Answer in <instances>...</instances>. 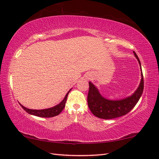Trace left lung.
Here are the masks:
<instances>
[{
    "label": "left lung",
    "mask_w": 159,
    "mask_h": 159,
    "mask_svg": "<svg viewBox=\"0 0 159 159\" xmlns=\"http://www.w3.org/2000/svg\"><path fill=\"white\" fill-rule=\"evenodd\" d=\"M133 52L140 64L142 78L139 86L132 95L120 100H109L101 95L95 85L91 82L89 83L88 106L93 114L99 118L109 120L127 114L134 107L142 95L144 89V79L141 64L137 54L134 52Z\"/></svg>",
    "instance_id": "left-lung-1"
}]
</instances>
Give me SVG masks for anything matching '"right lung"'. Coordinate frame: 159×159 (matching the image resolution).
I'll return each instance as SVG.
<instances>
[{
    "instance_id": "right-lung-1",
    "label": "right lung",
    "mask_w": 159,
    "mask_h": 159,
    "mask_svg": "<svg viewBox=\"0 0 159 159\" xmlns=\"http://www.w3.org/2000/svg\"><path fill=\"white\" fill-rule=\"evenodd\" d=\"M70 91L71 89L66 93V95L64 97V99L61 101L59 104L56 105L54 107H52L50 108L44 109H28L25 107H24L23 105H22L21 103L19 104L24 110H25L26 112H27L28 113H30L31 115H34V116L41 117H54L56 116L59 115L60 113L62 112L64 108L65 107V105H66V102L67 100V97L69 92Z\"/></svg>"
}]
</instances>
